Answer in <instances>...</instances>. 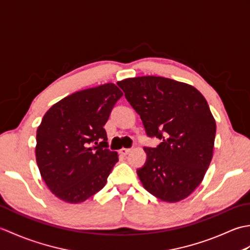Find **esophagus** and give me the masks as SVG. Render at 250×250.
I'll return each instance as SVG.
<instances>
[{
    "mask_svg": "<svg viewBox=\"0 0 250 250\" xmlns=\"http://www.w3.org/2000/svg\"><path fill=\"white\" fill-rule=\"evenodd\" d=\"M119 152L121 153L122 156H126V155H129V153L131 152V149H130V148H121Z\"/></svg>",
    "mask_w": 250,
    "mask_h": 250,
    "instance_id": "1",
    "label": "esophagus"
}]
</instances>
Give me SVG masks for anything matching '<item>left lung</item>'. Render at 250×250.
<instances>
[{
    "mask_svg": "<svg viewBox=\"0 0 250 250\" xmlns=\"http://www.w3.org/2000/svg\"><path fill=\"white\" fill-rule=\"evenodd\" d=\"M117 84L141 116L148 136L162 142L144 148L137 169L148 192L174 203L193 192L213 158L216 121L205 98L188 83L160 76L126 78Z\"/></svg>",
    "mask_w": 250,
    "mask_h": 250,
    "instance_id": "obj_1",
    "label": "left lung"
}]
</instances>
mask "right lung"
I'll use <instances>...</instances> for the list:
<instances>
[{"mask_svg":"<svg viewBox=\"0 0 250 250\" xmlns=\"http://www.w3.org/2000/svg\"><path fill=\"white\" fill-rule=\"evenodd\" d=\"M115 83L81 90L52 105L36 132L42 178L57 198L82 203L102 189L118 153L107 149L104 125L122 97Z\"/></svg>","mask_w":250,"mask_h":250,"instance_id":"add662e5","label":"right lung"}]
</instances>
